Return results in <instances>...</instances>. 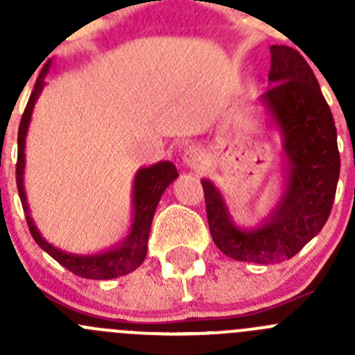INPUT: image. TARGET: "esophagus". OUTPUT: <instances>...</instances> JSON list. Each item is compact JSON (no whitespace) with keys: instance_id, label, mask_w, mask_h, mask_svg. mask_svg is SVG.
<instances>
[{"instance_id":"34e87169","label":"esophagus","mask_w":355,"mask_h":355,"mask_svg":"<svg viewBox=\"0 0 355 355\" xmlns=\"http://www.w3.org/2000/svg\"><path fill=\"white\" fill-rule=\"evenodd\" d=\"M181 158H183L184 165H187V167H190V168H193V171H200V168H205V165H206L205 150L200 149V147H197V146L187 147V149L183 150Z\"/></svg>"}]
</instances>
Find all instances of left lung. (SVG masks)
I'll use <instances>...</instances> for the list:
<instances>
[{"mask_svg": "<svg viewBox=\"0 0 355 355\" xmlns=\"http://www.w3.org/2000/svg\"><path fill=\"white\" fill-rule=\"evenodd\" d=\"M270 62L272 87L259 103L283 137L286 188L279 205L261 225L240 229L215 184L200 181L215 245L236 261L263 265L293 258L322 231L340 178L336 126L315 72L288 46H272Z\"/></svg>", "mask_w": 355, "mask_h": 355, "instance_id": "8db88e82", "label": "left lung"}]
</instances>
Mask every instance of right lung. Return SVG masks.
Returning a JSON list of instances; mask_svg holds the SVG:
<instances>
[{"mask_svg":"<svg viewBox=\"0 0 355 355\" xmlns=\"http://www.w3.org/2000/svg\"><path fill=\"white\" fill-rule=\"evenodd\" d=\"M49 64H46L40 76L37 78V83L33 87L28 105L24 108L23 119L19 124L17 133V165H15V181H17V190L21 202H23L24 215H26L28 227L37 241V245L51 256L53 259L65 266L72 274L80 275L85 279H114L126 275L139 268L147 254V241H149L150 222L155 216L156 206L162 199L163 192L167 190L168 184L178 178V168L171 162H159L150 167H144L137 172L133 183V224H131L130 233L124 240L115 245L114 249L105 250L101 254L94 256H80V254H69L64 250L56 249L51 243L44 240L39 229L35 227L28 209L26 193H24V142H26L28 126L31 121V112L39 99L40 92L44 89V76L48 74Z\"/></svg>","mask_w":355,"mask_h":355,"instance_id":"add662e5","label":"right lung"}]
</instances>
